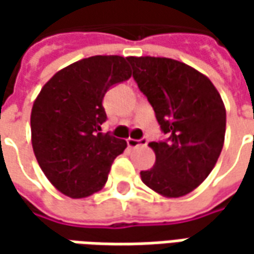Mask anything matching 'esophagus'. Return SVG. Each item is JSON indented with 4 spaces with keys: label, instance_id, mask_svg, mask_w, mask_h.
<instances>
[{
    "label": "esophagus",
    "instance_id": "obj_1",
    "mask_svg": "<svg viewBox=\"0 0 254 254\" xmlns=\"http://www.w3.org/2000/svg\"><path fill=\"white\" fill-rule=\"evenodd\" d=\"M148 144L147 138H141V140H134V138H128L127 140V145L130 148H137V147H145Z\"/></svg>",
    "mask_w": 254,
    "mask_h": 254
}]
</instances>
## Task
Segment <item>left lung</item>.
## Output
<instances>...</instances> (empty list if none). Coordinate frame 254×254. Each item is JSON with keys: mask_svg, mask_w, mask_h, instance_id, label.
Returning <instances> with one entry per match:
<instances>
[{"mask_svg": "<svg viewBox=\"0 0 254 254\" xmlns=\"http://www.w3.org/2000/svg\"><path fill=\"white\" fill-rule=\"evenodd\" d=\"M127 61L168 135L148 144L155 165L140 172L141 181L162 196H184L206 180L219 158L226 131L225 104L205 74L180 61L154 56Z\"/></svg>", "mask_w": 254, "mask_h": 254, "instance_id": "1", "label": "left lung"}]
</instances>
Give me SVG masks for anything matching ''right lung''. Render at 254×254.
Returning <instances> with one entry per match:
<instances>
[{
	"instance_id": "add662e5",
	"label": "right lung",
	"mask_w": 254,
	"mask_h": 254,
	"mask_svg": "<svg viewBox=\"0 0 254 254\" xmlns=\"http://www.w3.org/2000/svg\"><path fill=\"white\" fill-rule=\"evenodd\" d=\"M131 77L127 58L90 56L61 69L42 87L31 112L36 161L59 192L90 196L107 182L112 164L127 142L102 132L103 97Z\"/></svg>"
}]
</instances>
